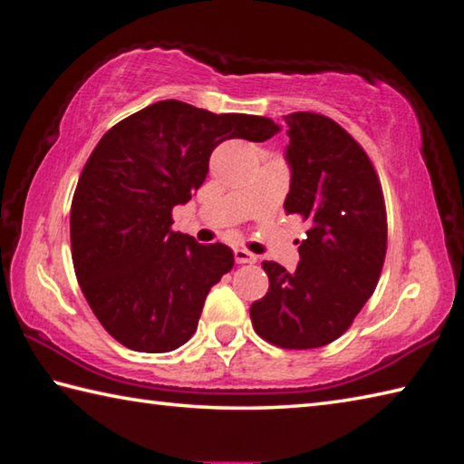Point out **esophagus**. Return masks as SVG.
I'll use <instances>...</instances> for the list:
<instances>
[{
  "mask_svg": "<svg viewBox=\"0 0 464 464\" xmlns=\"http://www.w3.org/2000/svg\"><path fill=\"white\" fill-rule=\"evenodd\" d=\"M235 261H237V264H256L257 256H254L247 249L237 247V249H235Z\"/></svg>",
  "mask_w": 464,
  "mask_h": 464,
  "instance_id": "34e87169",
  "label": "esophagus"
}]
</instances>
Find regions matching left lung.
<instances>
[{
    "mask_svg": "<svg viewBox=\"0 0 464 464\" xmlns=\"http://www.w3.org/2000/svg\"><path fill=\"white\" fill-rule=\"evenodd\" d=\"M290 144L288 215L308 225L288 272L264 261L267 294L249 308L259 336L282 349H316L347 331L372 298L387 249L383 192L367 154L324 115H284Z\"/></svg>",
    "mask_w": 464,
    "mask_h": 464,
    "instance_id": "1",
    "label": "left lung"
}]
</instances>
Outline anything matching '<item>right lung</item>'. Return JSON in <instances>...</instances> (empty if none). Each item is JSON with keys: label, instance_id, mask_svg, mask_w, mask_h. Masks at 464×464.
Masks as SVG:
<instances>
[{"label": "right lung", "instance_id": "add662e5", "mask_svg": "<svg viewBox=\"0 0 464 464\" xmlns=\"http://www.w3.org/2000/svg\"><path fill=\"white\" fill-rule=\"evenodd\" d=\"M277 130L267 117L168 99L101 138L72 197L71 246L81 290L115 341L168 353L195 334L208 290L235 259L223 243L172 231V208L200 188L221 141H266Z\"/></svg>", "mask_w": 464, "mask_h": 464}]
</instances>
